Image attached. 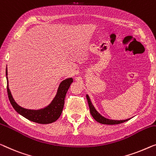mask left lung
<instances>
[{
    "mask_svg": "<svg viewBox=\"0 0 156 156\" xmlns=\"http://www.w3.org/2000/svg\"><path fill=\"white\" fill-rule=\"evenodd\" d=\"M86 97H87L88 105H89V107H90V113H91L92 117L94 118V119L95 120H97L98 122L101 123V124H105V125H117V124H120V123L126 122L128 120H129V119H127V120H109V119H107V118L103 117V116L101 115L98 112H97L96 109H95L94 106H93V105L91 103V101H90V99L89 96H88V95H86Z\"/></svg>",
    "mask_w": 156,
    "mask_h": 156,
    "instance_id": "obj_1",
    "label": "left lung"
}]
</instances>
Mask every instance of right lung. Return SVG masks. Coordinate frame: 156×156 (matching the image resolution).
<instances>
[{
	"instance_id": "obj_1",
	"label": "right lung",
	"mask_w": 156,
	"mask_h": 156,
	"mask_svg": "<svg viewBox=\"0 0 156 156\" xmlns=\"http://www.w3.org/2000/svg\"><path fill=\"white\" fill-rule=\"evenodd\" d=\"M7 78V91H8V98L12 107L20 115L24 116L27 119L40 124H49L57 120L61 115L64 105V99L66 92L69 87L73 82V78H67L60 83L58 88L57 94L54 99L49 104L47 107L39 109V110H31L21 107L16 103L12 96L10 90L8 87V70L6 69Z\"/></svg>"
}]
</instances>
